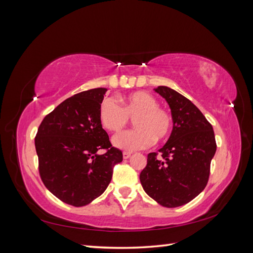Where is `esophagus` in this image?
<instances>
[{"instance_id":"esophagus-1","label":"esophagus","mask_w":253,"mask_h":253,"mask_svg":"<svg viewBox=\"0 0 253 253\" xmlns=\"http://www.w3.org/2000/svg\"><path fill=\"white\" fill-rule=\"evenodd\" d=\"M130 156H131L130 152H123V157H124V160H127V158H129Z\"/></svg>"}]
</instances>
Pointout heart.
Wrapping results in <instances>:
<instances>
[{"mask_svg":"<svg viewBox=\"0 0 253 253\" xmlns=\"http://www.w3.org/2000/svg\"><path fill=\"white\" fill-rule=\"evenodd\" d=\"M130 117L137 128L115 134L113 144L121 150L146 149L168 137L172 128V117L168 111L158 107L155 97L138 91L123 99V105L113 97L105 98L100 104L99 120L109 131H120Z\"/></svg>","mask_w":253,"mask_h":253,"instance_id":"b5f03b06","label":"heart"}]
</instances>
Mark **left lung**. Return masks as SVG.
Masks as SVG:
<instances>
[{
	"label": "left lung",
	"mask_w": 253,
	"mask_h": 253,
	"mask_svg": "<svg viewBox=\"0 0 253 253\" xmlns=\"http://www.w3.org/2000/svg\"><path fill=\"white\" fill-rule=\"evenodd\" d=\"M155 91L166 99L173 127L158 153L148 155L140 182L150 197L167 208L190 203L206 187L216 143L212 126L195 104L166 86Z\"/></svg>",
	"instance_id": "obj_1"
}]
</instances>
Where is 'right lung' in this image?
Listing matches in <instances>:
<instances>
[{
    "label": "right lung",
    "mask_w": 253,
    "mask_h": 253,
    "mask_svg": "<svg viewBox=\"0 0 253 253\" xmlns=\"http://www.w3.org/2000/svg\"><path fill=\"white\" fill-rule=\"evenodd\" d=\"M105 91L95 88L66 99L44 117L34 139L44 185L74 207L101 195L114 166L123 161L122 151L111 144L99 120ZM100 149L106 153L97 155Z\"/></svg>",
    "instance_id": "add662e5"
}]
</instances>
